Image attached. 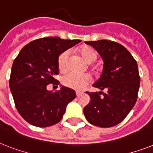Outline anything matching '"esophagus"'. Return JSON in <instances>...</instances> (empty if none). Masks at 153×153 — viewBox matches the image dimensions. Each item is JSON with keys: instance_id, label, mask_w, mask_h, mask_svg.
<instances>
[{"instance_id": "obj_1", "label": "esophagus", "mask_w": 153, "mask_h": 153, "mask_svg": "<svg viewBox=\"0 0 153 153\" xmlns=\"http://www.w3.org/2000/svg\"><path fill=\"white\" fill-rule=\"evenodd\" d=\"M81 92L80 91H76V96L77 97H79V96H80V94H81Z\"/></svg>"}]
</instances>
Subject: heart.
Wrapping results in <instances>:
<instances>
[{
    "mask_svg": "<svg viewBox=\"0 0 153 153\" xmlns=\"http://www.w3.org/2000/svg\"><path fill=\"white\" fill-rule=\"evenodd\" d=\"M79 53L85 62L93 63L98 59V53L94 48L89 46H84L80 48ZM69 51H65L61 53L58 58V67L60 71H67L69 61ZM91 77L88 74H76L69 73L62 77V83L68 88L74 90H82L91 82Z\"/></svg>",
    "mask_w": 153,
    "mask_h": 153,
    "instance_id": "1",
    "label": "heart"
}]
</instances>
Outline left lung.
Masks as SVG:
<instances>
[{"label":"left lung","mask_w":153,"mask_h":153,"mask_svg":"<svg viewBox=\"0 0 153 153\" xmlns=\"http://www.w3.org/2000/svg\"><path fill=\"white\" fill-rule=\"evenodd\" d=\"M86 44L99 53L104 64L100 78L93 84L100 91L87 92L91 102L84 107V115L94 126L113 127L126 118L137 102L140 81L137 63L118 43L100 39Z\"/></svg>","instance_id":"left-lung-1"}]
</instances>
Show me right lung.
Masks as SVG:
<instances>
[{
	"instance_id": "1",
	"label": "right lung",
	"mask_w": 153,
	"mask_h": 153,
	"mask_svg": "<svg viewBox=\"0 0 153 153\" xmlns=\"http://www.w3.org/2000/svg\"><path fill=\"white\" fill-rule=\"evenodd\" d=\"M80 42L57 36L36 39L24 47L14 60L9 87L17 111L32 126L48 127L58 123L67 104L76 97L74 91L66 86L55 92L47 86L59 83L55 76L59 71L60 54Z\"/></svg>"
}]
</instances>
